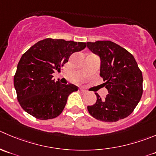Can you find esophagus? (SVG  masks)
<instances>
[{"label":"esophagus","instance_id":"obj_1","mask_svg":"<svg viewBox=\"0 0 156 156\" xmlns=\"http://www.w3.org/2000/svg\"><path fill=\"white\" fill-rule=\"evenodd\" d=\"M79 90H80V92H81V93H83V94L86 93V90H84V89L80 88V89H79Z\"/></svg>","mask_w":156,"mask_h":156}]
</instances>
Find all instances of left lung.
Returning <instances> with one entry per match:
<instances>
[{
  "instance_id": "8db88e82",
  "label": "left lung",
  "mask_w": 156,
  "mask_h": 156,
  "mask_svg": "<svg viewBox=\"0 0 156 156\" xmlns=\"http://www.w3.org/2000/svg\"><path fill=\"white\" fill-rule=\"evenodd\" d=\"M91 52L101 58L100 75L108 94L101 99L98 93L89 113L97 120L116 122L130 115L143 95V74L133 55L111 41L87 43Z\"/></svg>"
}]
</instances>
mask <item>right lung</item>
I'll use <instances>...</instances> for the list:
<instances>
[{
  "mask_svg": "<svg viewBox=\"0 0 156 156\" xmlns=\"http://www.w3.org/2000/svg\"><path fill=\"white\" fill-rule=\"evenodd\" d=\"M86 47V43L47 38L23 54L13 78L16 98L21 107L39 120L57 117L63 111L71 93L78 87L52 79L72 53Z\"/></svg>",
  "mask_w": 156,
  "mask_h": 156,
  "instance_id": "right-lung-1",
  "label": "right lung"
}]
</instances>
